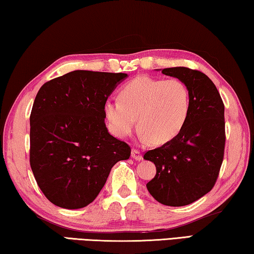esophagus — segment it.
<instances>
[{
	"instance_id": "obj_1",
	"label": "esophagus",
	"mask_w": 254,
	"mask_h": 254,
	"mask_svg": "<svg viewBox=\"0 0 254 254\" xmlns=\"http://www.w3.org/2000/svg\"><path fill=\"white\" fill-rule=\"evenodd\" d=\"M131 157L136 161L143 160V156H142V154H140V152L138 151V149H131Z\"/></svg>"
}]
</instances>
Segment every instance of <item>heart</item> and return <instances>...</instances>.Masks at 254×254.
<instances>
[{"label":"heart","instance_id":"1","mask_svg":"<svg viewBox=\"0 0 254 254\" xmlns=\"http://www.w3.org/2000/svg\"><path fill=\"white\" fill-rule=\"evenodd\" d=\"M190 112V93L178 78L138 76L125 84L119 101H107L105 115L114 134L124 138L136 126L143 142L165 144L184 129Z\"/></svg>","mask_w":254,"mask_h":254}]
</instances>
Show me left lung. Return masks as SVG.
Returning a JSON list of instances; mask_svg holds the SVG:
<instances>
[{"label": "left lung", "instance_id": "left-lung-1", "mask_svg": "<svg viewBox=\"0 0 254 254\" xmlns=\"http://www.w3.org/2000/svg\"><path fill=\"white\" fill-rule=\"evenodd\" d=\"M188 86L190 112L184 129L144 159L156 166L146 185L153 198L165 206H186L205 196L217 180L225 148L224 103L213 81L188 67L162 69Z\"/></svg>", "mask_w": 254, "mask_h": 254}]
</instances>
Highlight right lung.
Masks as SVG:
<instances>
[{"mask_svg": "<svg viewBox=\"0 0 254 254\" xmlns=\"http://www.w3.org/2000/svg\"><path fill=\"white\" fill-rule=\"evenodd\" d=\"M125 73L73 70L41 86L30 115V166L54 205L78 209L92 202L111 168L130 147L109 134L105 103Z\"/></svg>", "mask_w": 254, "mask_h": 254, "instance_id": "right-lung-1", "label": "right lung"}]
</instances>
